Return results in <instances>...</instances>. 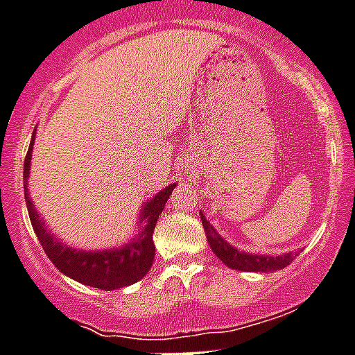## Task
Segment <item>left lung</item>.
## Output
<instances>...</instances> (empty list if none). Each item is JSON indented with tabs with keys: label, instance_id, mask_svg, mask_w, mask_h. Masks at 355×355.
<instances>
[{
	"label": "left lung",
	"instance_id": "1",
	"mask_svg": "<svg viewBox=\"0 0 355 355\" xmlns=\"http://www.w3.org/2000/svg\"><path fill=\"white\" fill-rule=\"evenodd\" d=\"M202 225H204L207 242L211 245L212 252L225 263L228 268L241 270V272H277L284 268L293 259L298 256V252H284V254H256V252H245L234 248L230 242H226L221 235L216 232L214 226L205 219L200 211Z\"/></svg>",
	"mask_w": 355,
	"mask_h": 355
}]
</instances>
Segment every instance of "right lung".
Returning <instances> with one entry per match:
<instances>
[{
  "label": "right lung",
  "instance_id": "obj_1",
  "mask_svg": "<svg viewBox=\"0 0 355 355\" xmlns=\"http://www.w3.org/2000/svg\"><path fill=\"white\" fill-rule=\"evenodd\" d=\"M36 129L33 132L31 143H29L28 155L24 160V195H26V205H28L29 219H31L33 230L42 244L43 251L46 252L50 261L55 265L59 272L67 275L69 279L90 288L103 289V291H116V289L127 288L141 281L153 265L155 244L153 232L158 221V216L164 211L175 183H171L164 190L158 191L151 198H148L139 211L137 226L139 230L130 241L123 245L110 249H76L71 248L66 242L59 241L52 234L45 219L42 218L35 207V202L29 197L28 180L31 171L33 146H35Z\"/></svg>",
  "mask_w": 355,
  "mask_h": 355
}]
</instances>
